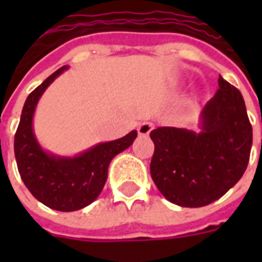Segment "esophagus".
<instances>
[{"label": "esophagus", "instance_id": "obj_1", "mask_svg": "<svg viewBox=\"0 0 262 262\" xmlns=\"http://www.w3.org/2000/svg\"><path fill=\"white\" fill-rule=\"evenodd\" d=\"M152 129H154V125L151 122H141L137 127V132H139L140 136H148Z\"/></svg>", "mask_w": 262, "mask_h": 262}]
</instances>
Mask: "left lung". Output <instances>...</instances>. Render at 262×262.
I'll return each mask as SVG.
<instances>
[{
  "mask_svg": "<svg viewBox=\"0 0 262 262\" xmlns=\"http://www.w3.org/2000/svg\"><path fill=\"white\" fill-rule=\"evenodd\" d=\"M219 90L201 111V132L162 126L149 133L155 144L151 177L172 204L205 207L235 185L248 167L253 129L242 94L219 76Z\"/></svg>",
  "mask_w": 262,
  "mask_h": 262,
  "instance_id": "8db88e82",
  "label": "left lung"
}]
</instances>
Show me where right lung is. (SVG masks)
I'll return each mask as SVG.
<instances>
[{
  "instance_id": "add662e5",
  "label": "right lung",
  "mask_w": 262,
  "mask_h": 262,
  "mask_svg": "<svg viewBox=\"0 0 262 262\" xmlns=\"http://www.w3.org/2000/svg\"><path fill=\"white\" fill-rule=\"evenodd\" d=\"M67 69L59 68L28 95L14 135V156L24 185L38 201L61 212L77 211L98 199L113 158L130 147L137 137V132L132 130L125 137L98 144L75 158L43 151L32 129L35 108L46 88Z\"/></svg>"
}]
</instances>
